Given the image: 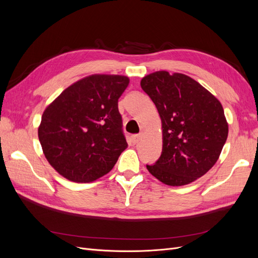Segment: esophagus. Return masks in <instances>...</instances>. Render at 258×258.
Instances as JSON below:
<instances>
[{
	"instance_id": "1",
	"label": "esophagus",
	"mask_w": 258,
	"mask_h": 258,
	"mask_svg": "<svg viewBox=\"0 0 258 258\" xmlns=\"http://www.w3.org/2000/svg\"><path fill=\"white\" fill-rule=\"evenodd\" d=\"M140 140H141V135H136L131 137L132 144H138L140 142Z\"/></svg>"
}]
</instances>
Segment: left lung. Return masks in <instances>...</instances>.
I'll list each match as a JSON object with an SVG mask.
<instances>
[{
  "mask_svg": "<svg viewBox=\"0 0 258 258\" xmlns=\"http://www.w3.org/2000/svg\"><path fill=\"white\" fill-rule=\"evenodd\" d=\"M141 87L161 119L162 152L148 172L169 186L187 185L205 175L220 157L228 137L224 108L204 86L182 73L157 71Z\"/></svg>",
  "mask_w": 258,
  "mask_h": 258,
  "instance_id": "8db88e82",
  "label": "left lung"
}]
</instances>
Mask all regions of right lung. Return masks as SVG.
<instances>
[{"instance_id": "right-lung-1", "label": "right lung", "mask_w": 258, "mask_h": 258, "mask_svg": "<svg viewBox=\"0 0 258 258\" xmlns=\"http://www.w3.org/2000/svg\"><path fill=\"white\" fill-rule=\"evenodd\" d=\"M129 77L92 74L45 108L38 140L49 165L69 181L89 183L110 172L128 144L118 99Z\"/></svg>"}]
</instances>
